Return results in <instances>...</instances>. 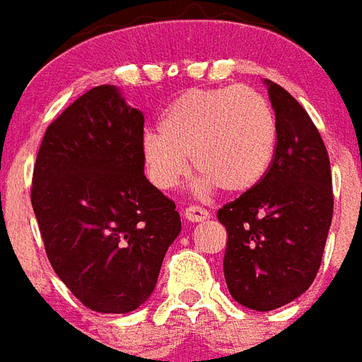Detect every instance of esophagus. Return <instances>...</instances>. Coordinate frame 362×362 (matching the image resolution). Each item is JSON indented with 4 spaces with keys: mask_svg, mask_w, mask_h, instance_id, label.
<instances>
[{
    "mask_svg": "<svg viewBox=\"0 0 362 362\" xmlns=\"http://www.w3.org/2000/svg\"><path fill=\"white\" fill-rule=\"evenodd\" d=\"M184 216H186V221L189 222H203L209 218V211L207 209L194 205V207H188L184 211Z\"/></svg>",
    "mask_w": 362,
    "mask_h": 362,
    "instance_id": "esophagus-1",
    "label": "esophagus"
}]
</instances>
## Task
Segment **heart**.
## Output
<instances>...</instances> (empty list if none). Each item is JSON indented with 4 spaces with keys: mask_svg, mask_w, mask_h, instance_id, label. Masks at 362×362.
<instances>
[{
    "mask_svg": "<svg viewBox=\"0 0 362 362\" xmlns=\"http://www.w3.org/2000/svg\"><path fill=\"white\" fill-rule=\"evenodd\" d=\"M276 149L278 122L270 103L255 90L235 86L184 92L163 113L159 130H147L140 141L153 186H180L194 157L203 173L199 194L253 192L270 173Z\"/></svg>",
    "mask_w": 362,
    "mask_h": 362,
    "instance_id": "obj_1",
    "label": "heart"
}]
</instances>
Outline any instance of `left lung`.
<instances>
[{
	"instance_id": "obj_1",
	"label": "left lung",
	"mask_w": 362,
	"mask_h": 362,
	"mask_svg": "<svg viewBox=\"0 0 362 362\" xmlns=\"http://www.w3.org/2000/svg\"><path fill=\"white\" fill-rule=\"evenodd\" d=\"M264 86L278 122L274 165L253 192L216 213L228 232L230 296L253 310H274L309 290L334 213L330 159L317 127L282 86Z\"/></svg>"
}]
</instances>
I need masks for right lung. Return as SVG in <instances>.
I'll use <instances>...</instances> for the list:
<instances>
[{
  "mask_svg": "<svg viewBox=\"0 0 362 362\" xmlns=\"http://www.w3.org/2000/svg\"><path fill=\"white\" fill-rule=\"evenodd\" d=\"M144 113L117 86L80 95L45 130L32 207L57 276L88 309L124 315L151 297L182 230L144 174Z\"/></svg>",
  "mask_w": 362,
  "mask_h": 362,
  "instance_id": "right-lung-1",
  "label": "right lung"
}]
</instances>
